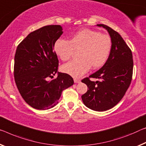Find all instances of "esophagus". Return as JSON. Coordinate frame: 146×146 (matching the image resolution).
<instances>
[{
	"instance_id": "34e87169",
	"label": "esophagus",
	"mask_w": 146,
	"mask_h": 146,
	"mask_svg": "<svg viewBox=\"0 0 146 146\" xmlns=\"http://www.w3.org/2000/svg\"><path fill=\"white\" fill-rule=\"evenodd\" d=\"M74 83H76V84H80L81 82L80 80L78 79V78H74Z\"/></svg>"
}]
</instances>
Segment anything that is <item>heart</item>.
Masks as SVG:
<instances>
[{
    "label": "heart",
    "mask_w": 146,
    "mask_h": 146,
    "mask_svg": "<svg viewBox=\"0 0 146 146\" xmlns=\"http://www.w3.org/2000/svg\"><path fill=\"white\" fill-rule=\"evenodd\" d=\"M111 46L110 36L89 29H83L72 36L70 40L61 38L56 40L53 49L55 54L63 61L70 59L75 51H79V59L62 66L64 73L79 78L91 67L98 69L104 66L110 55Z\"/></svg>",
    "instance_id": "heart-1"
}]
</instances>
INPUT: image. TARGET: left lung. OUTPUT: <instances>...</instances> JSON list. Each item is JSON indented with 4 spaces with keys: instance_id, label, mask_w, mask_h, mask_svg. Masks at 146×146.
<instances>
[{
    "instance_id": "obj_1",
    "label": "left lung",
    "mask_w": 146,
    "mask_h": 146,
    "mask_svg": "<svg viewBox=\"0 0 146 146\" xmlns=\"http://www.w3.org/2000/svg\"><path fill=\"white\" fill-rule=\"evenodd\" d=\"M97 26L108 32L112 42L111 50L104 65L82 80L87 86V91L82 96V99L89 108L103 111L115 106L125 95L131 83L133 59L131 49L117 32L105 25ZM90 78L100 80L93 82Z\"/></svg>"
}]
</instances>
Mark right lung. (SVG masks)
<instances>
[{
	"mask_svg": "<svg viewBox=\"0 0 146 146\" xmlns=\"http://www.w3.org/2000/svg\"><path fill=\"white\" fill-rule=\"evenodd\" d=\"M60 25H47L31 33L18 46L14 57V78L19 93L33 108L45 110L59 102L62 91L74 84L73 78L57 72L54 51L62 34ZM57 73L58 77L49 80Z\"/></svg>",
	"mask_w": 146,
	"mask_h": 146,
	"instance_id": "obj_1",
	"label": "right lung"
}]
</instances>
